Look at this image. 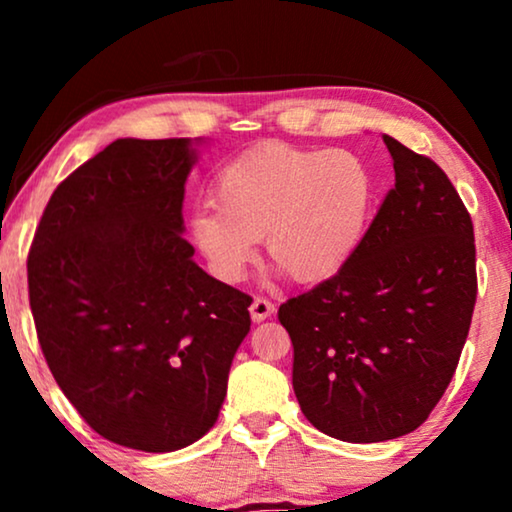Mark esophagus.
Here are the masks:
<instances>
[{
	"label": "esophagus",
	"instance_id": "esophagus-1",
	"mask_svg": "<svg viewBox=\"0 0 512 512\" xmlns=\"http://www.w3.org/2000/svg\"><path fill=\"white\" fill-rule=\"evenodd\" d=\"M249 314L254 321H265L275 314V305L265 298H254V303H251V307H249Z\"/></svg>",
	"mask_w": 512,
	"mask_h": 512
}]
</instances>
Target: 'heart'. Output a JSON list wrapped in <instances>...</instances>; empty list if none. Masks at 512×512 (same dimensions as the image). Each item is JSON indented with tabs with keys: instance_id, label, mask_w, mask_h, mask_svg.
Instances as JSON below:
<instances>
[{
	"instance_id": "heart-1",
	"label": "heart",
	"mask_w": 512,
	"mask_h": 512,
	"mask_svg": "<svg viewBox=\"0 0 512 512\" xmlns=\"http://www.w3.org/2000/svg\"><path fill=\"white\" fill-rule=\"evenodd\" d=\"M373 179L352 151L268 144L233 160L193 209L191 240L221 282H242L265 237L272 261L296 282L333 277L359 247Z\"/></svg>"
}]
</instances>
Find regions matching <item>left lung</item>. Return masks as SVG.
<instances>
[{"label": "left lung", "instance_id": "8db88e82", "mask_svg": "<svg viewBox=\"0 0 512 512\" xmlns=\"http://www.w3.org/2000/svg\"><path fill=\"white\" fill-rule=\"evenodd\" d=\"M396 184L331 279L279 307L293 391L326 436L382 443L443 398L478 296L473 221L431 158L384 135Z\"/></svg>", "mask_w": 512, "mask_h": 512}]
</instances>
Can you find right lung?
Masks as SVG:
<instances>
[{"label":"right lung","mask_w":512,"mask_h":512,"mask_svg":"<svg viewBox=\"0 0 512 512\" xmlns=\"http://www.w3.org/2000/svg\"><path fill=\"white\" fill-rule=\"evenodd\" d=\"M195 160L191 139H116L55 188L27 258L62 394L102 438L142 452L212 429L251 326V298L209 277L181 235Z\"/></svg>","instance_id":"add662e5"}]
</instances>
